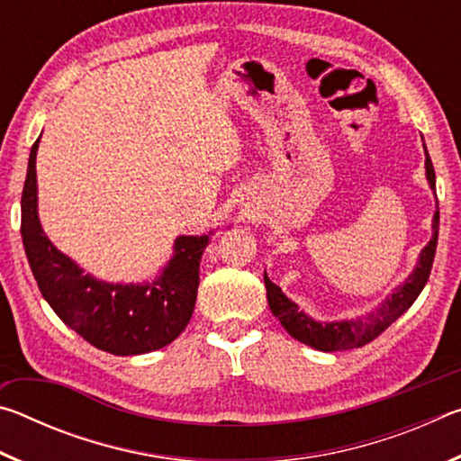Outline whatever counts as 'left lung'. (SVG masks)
<instances>
[{"label":"left lung","mask_w":461,"mask_h":461,"mask_svg":"<svg viewBox=\"0 0 461 461\" xmlns=\"http://www.w3.org/2000/svg\"><path fill=\"white\" fill-rule=\"evenodd\" d=\"M423 138V136H420ZM425 148V176L427 183L435 193V170L429 158L427 146ZM433 233L429 244L420 249L419 260L412 268L411 275L402 280V283L390 293L384 301L378 303V307L370 311L368 315L356 317V319H341V321H330L321 323L317 319L309 317L305 311H301L294 301L280 291L264 272V285H267V296L270 311L278 317L280 325L285 327L291 338L296 341L305 343L319 349V352H335V349H354L362 348L372 339H376L378 335L386 330L388 325H393L404 311H407L412 303L417 301V296L423 291L427 285L429 272H431V264L435 258V248H437V236H439V205L433 215Z\"/></svg>","instance_id":"obj_1"}]
</instances>
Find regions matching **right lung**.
<instances>
[{"mask_svg": "<svg viewBox=\"0 0 461 461\" xmlns=\"http://www.w3.org/2000/svg\"><path fill=\"white\" fill-rule=\"evenodd\" d=\"M36 140L28 158L22 191V241L32 275L46 303L62 323L104 352L140 356L175 341L191 321L199 288L201 256L212 240L178 236L173 256L148 283H107L62 254L42 230L38 217Z\"/></svg>", "mask_w": 461, "mask_h": 461, "instance_id": "1", "label": "right lung"}]
</instances>
